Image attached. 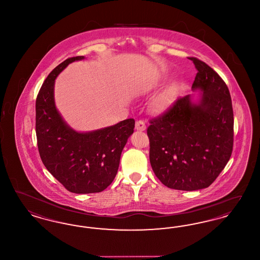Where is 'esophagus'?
Masks as SVG:
<instances>
[{
    "label": "esophagus",
    "instance_id": "esophagus-1",
    "mask_svg": "<svg viewBox=\"0 0 260 260\" xmlns=\"http://www.w3.org/2000/svg\"><path fill=\"white\" fill-rule=\"evenodd\" d=\"M136 129L138 132H143L146 129V124L142 121H137L136 123Z\"/></svg>",
    "mask_w": 260,
    "mask_h": 260
}]
</instances>
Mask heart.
<instances>
[{
  "mask_svg": "<svg viewBox=\"0 0 260 260\" xmlns=\"http://www.w3.org/2000/svg\"><path fill=\"white\" fill-rule=\"evenodd\" d=\"M177 93V87L175 85H171L165 88L161 93H159L151 103V108L153 112L161 114L167 111L173 103Z\"/></svg>",
  "mask_w": 260,
  "mask_h": 260,
  "instance_id": "b5f03b06",
  "label": "heart"
}]
</instances>
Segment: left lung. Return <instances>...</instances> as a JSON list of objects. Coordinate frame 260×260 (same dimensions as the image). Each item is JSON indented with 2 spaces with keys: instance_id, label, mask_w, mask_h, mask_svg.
Listing matches in <instances>:
<instances>
[{
  "instance_id": "1",
  "label": "left lung",
  "mask_w": 260,
  "mask_h": 260,
  "mask_svg": "<svg viewBox=\"0 0 260 260\" xmlns=\"http://www.w3.org/2000/svg\"><path fill=\"white\" fill-rule=\"evenodd\" d=\"M198 73L190 95L177 99L167 111L150 120L149 159L164 185L183 191L207 188L229 161L234 141V115L229 89L208 64L190 57Z\"/></svg>"
}]
</instances>
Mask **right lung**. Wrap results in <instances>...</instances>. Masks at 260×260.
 <instances>
[{
	"instance_id": "right-lung-1",
	"label": "right lung",
	"mask_w": 260,
	"mask_h": 260,
	"mask_svg": "<svg viewBox=\"0 0 260 260\" xmlns=\"http://www.w3.org/2000/svg\"><path fill=\"white\" fill-rule=\"evenodd\" d=\"M68 58L56 66L36 99V135L40 157L55 179L76 194L99 193L114 180L135 120L89 133H78L64 122L54 103V81L68 64L84 59Z\"/></svg>"
}]
</instances>
